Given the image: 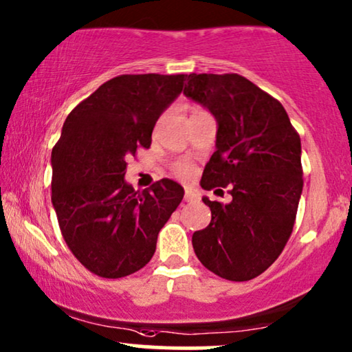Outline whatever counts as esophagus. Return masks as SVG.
Wrapping results in <instances>:
<instances>
[{
    "label": "esophagus",
    "mask_w": 352,
    "mask_h": 352,
    "mask_svg": "<svg viewBox=\"0 0 352 352\" xmlns=\"http://www.w3.org/2000/svg\"><path fill=\"white\" fill-rule=\"evenodd\" d=\"M197 199H199V194H195V190L189 189V187H186V192H184L186 202H195Z\"/></svg>",
    "instance_id": "1"
}]
</instances>
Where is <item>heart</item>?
Instances as JSON below:
<instances>
[{
	"label": "heart",
	"mask_w": 352,
	"mask_h": 352,
	"mask_svg": "<svg viewBox=\"0 0 352 352\" xmlns=\"http://www.w3.org/2000/svg\"><path fill=\"white\" fill-rule=\"evenodd\" d=\"M195 109H200V108H195ZM179 173H181V175H189L190 166L189 165H181L179 166Z\"/></svg>",
	"instance_id": "b5f03b06"
}]
</instances>
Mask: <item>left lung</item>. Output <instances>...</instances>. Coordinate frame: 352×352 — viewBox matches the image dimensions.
<instances>
[{
  "label": "left lung",
  "mask_w": 352,
  "mask_h": 352,
  "mask_svg": "<svg viewBox=\"0 0 352 352\" xmlns=\"http://www.w3.org/2000/svg\"><path fill=\"white\" fill-rule=\"evenodd\" d=\"M184 95L218 124L200 186L230 187L232 197L226 205L202 199L212 221L192 234L194 252L215 275L249 281L275 262L293 232L304 186L300 137L283 104L239 74H189Z\"/></svg>",
  "instance_id": "left-lung-1"
}]
</instances>
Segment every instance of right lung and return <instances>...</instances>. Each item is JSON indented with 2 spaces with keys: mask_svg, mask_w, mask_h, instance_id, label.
I'll list each match as a JSON object with an SVG mask.
<instances>
[{
  "mask_svg": "<svg viewBox=\"0 0 352 352\" xmlns=\"http://www.w3.org/2000/svg\"><path fill=\"white\" fill-rule=\"evenodd\" d=\"M187 74H122L69 113L53 147L52 202L74 257L95 275L122 278L147 265L158 232L184 197L171 179L142 192L124 181L126 160L152 144L155 122Z\"/></svg>",
  "mask_w": 352,
  "mask_h": 352,
  "instance_id": "1",
  "label": "right lung"
}]
</instances>
